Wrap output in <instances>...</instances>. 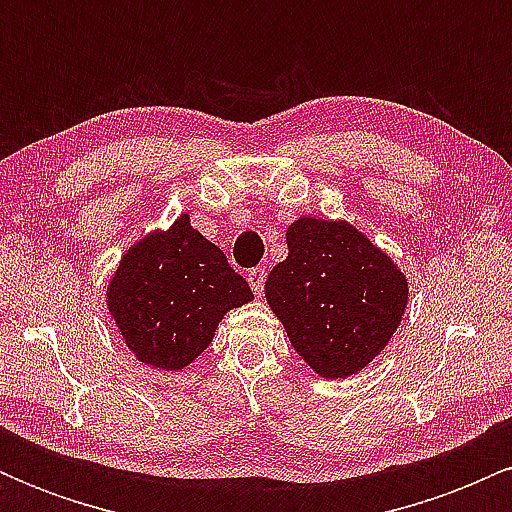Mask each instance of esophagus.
I'll return each instance as SVG.
<instances>
[{
  "label": "esophagus",
  "mask_w": 512,
  "mask_h": 512,
  "mask_svg": "<svg viewBox=\"0 0 512 512\" xmlns=\"http://www.w3.org/2000/svg\"><path fill=\"white\" fill-rule=\"evenodd\" d=\"M264 279H267V269L264 267H255L248 272V284H250V289L255 291L257 298H260L264 291Z\"/></svg>",
  "instance_id": "1"
}]
</instances>
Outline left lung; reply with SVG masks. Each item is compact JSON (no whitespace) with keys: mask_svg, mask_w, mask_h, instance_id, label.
<instances>
[{"mask_svg":"<svg viewBox=\"0 0 512 512\" xmlns=\"http://www.w3.org/2000/svg\"><path fill=\"white\" fill-rule=\"evenodd\" d=\"M289 257L264 284L291 346L322 378H349L402 322L407 276L349 221L301 216L286 228Z\"/></svg>","mask_w":512,"mask_h":512,"instance_id":"8db88e82","label":"left lung"}]
</instances>
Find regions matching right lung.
I'll list each match as a JSON object with an SVG mask.
<instances>
[{
	"instance_id": "right-lung-1",
	"label": "right lung",
	"mask_w": 512,
	"mask_h": 512,
	"mask_svg": "<svg viewBox=\"0 0 512 512\" xmlns=\"http://www.w3.org/2000/svg\"><path fill=\"white\" fill-rule=\"evenodd\" d=\"M105 296L129 351L158 370L190 366L223 315L255 298L226 255L190 226V214L134 243Z\"/></svg>"
}]
</instances>
